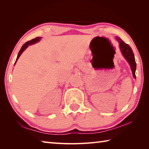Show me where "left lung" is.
<instances>
[{"label": "left lung", "mask_w": 149, "mask_h": 149, "mask_svg": "<svg viewBox=\"0 0 149 149\" xmlns=\"http://www.w3.org/2000/svg\"><path fill=\"white\" fill-rule=\"evenodd\" d=\"M117 39L118 41H118L119 38L117 37ZM120 48L122 51V55L124 56L125 59L130 62L132 71H133V77L134 78H136V77H135V71H136V60H135V56L134 54V52L133 51L132 48L130 47V45L125 44L124 41H122L121 39L120 41Z\"/></svg>", "instance_id": "8db88e82"}]
</instances>
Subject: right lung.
<instances>
[{
  "label": "right lung",
  "mask_w": 149,
  "mask_h": 149,
  "mask_svg": "<svg viewBox=\"0 0 149 149\" xmlns=\"http://www.w3.org/2000/svg\"><path fill=\"white\" fill-rule=\"evenodd\" d=\"M41 38H37V39H34V40H32L31 42H27V43H25L24 46H23L22 47V49H20V51H19V54H18V58H17V59L18 58V57H19V55H21V54L23 52V51L24 50V49L27 47V45H29V44H33V43H34V42H36L37 41H39V39H40Z\"/></svg>",
  "instance_id": "1"
}]
</instances>
